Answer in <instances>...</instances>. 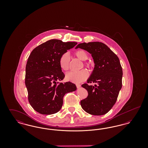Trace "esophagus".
<instances>
[{
  "label": "esophagus",
  "mask_w": 148,
  "mask_h": 148,
  "mask_svg": "<svg viewBox=\"0 0 148 148\" xmlns=\"http://www.w3.org/2000/svg\"><path fill=\"white\" fill-rule=\"evenodd\" d=\"M76 86H77V88H79L81 86V85L80 84H77Z\"/></svg>",
  "instance_id": "esophagus-1"
}]
</instances>
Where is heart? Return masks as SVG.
<instances>
[{"mask_svg":"<svg viewBox=\"0 0 148 148\" xmlns=\"http://www.w3.org/2000/svg\"><path fill=\"white\" fill-rule=\"evenodd\" d=\"M75 56L77 57L78 59L82 61L86 60L88 58V54L84 50H78L75 52ZM70 56L68 53H65L63 54L59 58V64L60 68L64 71H66L68 70L69 68L70 64ZM85 65L89 68L90 66V64L89 63H85ZM88 77V71L82 69L79 71H69L65 75V79L66 80L71 82L75 83H81Z\"/></svg>","mask_w":148,"mask_h":148,"instance_id":"1","label":"heart"}]
</instances>
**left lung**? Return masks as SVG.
<instances>
[{
    "label": "left lung",
    "instance_id": "1",
    "mask_svg": "<svg viewBox=\"0 0 148 148\" xmlns=\"http://www.w3.org/2000/svg\"><path fill=\"white\" fill-rule=\"evenodd\" d=\"M85 50L92 54L95 64L94 70L82 86L88 92L80 104L86 113L101 115L108 113L116 103L122 87L123 71L119 59L112 50L103 42H83L75 49Z\"/></svg>",
    "mask_w": 148,
    "mask_h": 148
}]
</instances>
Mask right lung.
Segmentation results:
<instances>
[{"label": "right lung", "instance_id": "add662e5", "mask_svg": "<svg viewBox=\"0 0 148 148\" xmlns=\"http://www.w3.org/2000/svg\"><path fill=\"white\" fill-rule=\"evenodd\" d=\"M77 44L51 39L32 51L26 65L25 83L29 102L36 112L45 115L58 112L65 94L77 90L70 82H56L65 77L59 64L60 57Z\"/></svg>", "mask_w": 148, "mask_h": 148}]
</instances>
